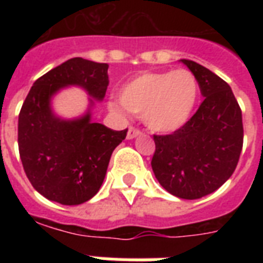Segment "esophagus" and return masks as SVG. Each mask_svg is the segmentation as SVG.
Listing matches in <instances>:
<instances>
[{
  "mask_svg": "<svg viewBox=\"0 0 263 263\" xmlns=\"http://www.w3.org/2000/svg\"><path fill=\"white\" fill-rule=\"evenodd\" d=\"M140 131L138 129V128H134V127H129V129H128L127 132V138L128 139H134V138H136V136L139 135Z\"/></svg>",
  "mask_w": 263,
  "mask_h": 263,
  "instance_id": "esophagus-1",
  "label": "esophagus"
}]
</instances>
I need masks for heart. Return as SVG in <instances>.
Returning <instances> with one entry per match:
<instances>
[{
	"label": "heart",
	"instance_id": "obj_1",
	"mask_svg": "<svg viewBox=\"0 0 263 263\" xmlns=\"http://www.w3.org/2000/svg\"><path fill=\"white\" fill-rule=\"evenodd\" d=\"M198 94V82L187 69L146 72L124 86L123 106L111 103V107L116 110L125 107L132 115L142 117L154 131L172 132L191 117Z\"/></svg>",
	"mask_w": 263,
	"mask_h": 263
}]
</instances>
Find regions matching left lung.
Here are the masks:
<instances>
[{
  "label": "left lung",
  "instance_id": "obj_1",
  "mask_svg": "<svg viewBox=\"0 0 263 263\" xmlns=\"http://www.w3.org/2000/svg\"><path fill=\"white\" fill-rule=\"evenodd\" d=\"M204 99L195 115L169 135H154L153 172L160 184L181 199H199L232 176L243 148L241 109L229 84L191 60Z\"/></svg>",
  "mask_w": 263,
  "mask_h": 263
}]
</instances>
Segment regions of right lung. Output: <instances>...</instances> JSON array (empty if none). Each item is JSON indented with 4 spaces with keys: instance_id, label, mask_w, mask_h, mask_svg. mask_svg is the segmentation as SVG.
I'll return each mask as SVG.
<instances>
[{
    "instance_id": "right-lung-1",
    "label": "right lung",
    "mask_w": 263,
    "mask_h": 263,
    "mask_svg": "<svg viewBox=\"0 0 263 263\" xmlns=\"http://www.w3.org/2000/svg\"><path fill=\"white\" fill-rule=\"evenodd\" d=\"M105 63L75 57L35 80L18 113L17 142L27 177L36 191L61 204L87 202L102 185L111 153L128 129L113 131L92 123L90 113L65 121L51 113L50 98L76 84L103 99L109 86Z\"/></svg>"
}]
</instances>
